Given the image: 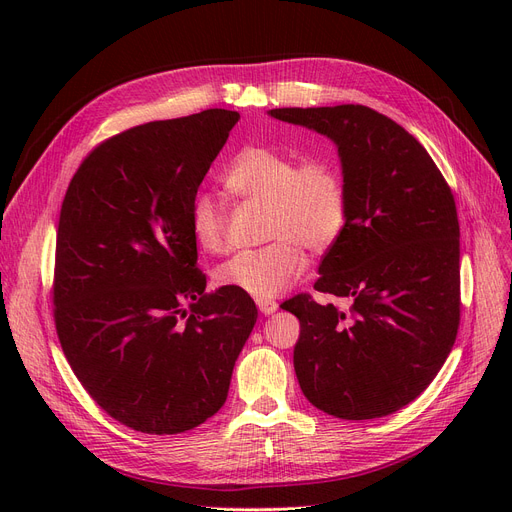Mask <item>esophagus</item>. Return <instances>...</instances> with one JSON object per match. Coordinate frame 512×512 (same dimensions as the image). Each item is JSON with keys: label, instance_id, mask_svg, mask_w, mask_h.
<instances>
[{"label": "esophagus", "instance_id": "obj_1", "mask_svg": "<svg viewBox=\"0 0 512 512\" xmlns=\"http://www.w3.org/2000/svg\"><path fill=\"white\" fill-rule=\"evenodd\" d=\"M255 303H257V307L263 315H272V313L278 311V303L272 301V299H257Z\"/></svg>", "mask_w": 512, "mask_h": 512}]
</instances>
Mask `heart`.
I'll list each match as a JSON object with an SVG mask.
<instances>
[{
	"label": "heart",
	"mask_w": 512,
	"mask_h": 512,
	"mask_svg": "<svg viewBox=\"0 0 512 512\" xmlns=\"http://www.w3.org/2000/svg\"><path fill=\"white\" fill-rule=\"evenodd\" d=\"M228 191L251 203L267 205L265 238L270 245L232 255L215 270L224 288L272 299L307 270L303 247L324 253L338 240L346 222V188L326 159L299 161L263 145L240 149L224 172ZM191 230L207 253H222L228 242L224 203L199 193L191 205Z\"/></svg>",
	"instance_id": "1"
}]
</instances>
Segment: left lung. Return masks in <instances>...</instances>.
<instances>
[{
	"instance_id": "1",
	"label": "left lung",
	"mask_w": 512,
	"mask_h": 512,
	"mask_svg": "<svg viewBox=\"0 0 512 512\" xmlns=\"http://www.w3.org/2000/svg\"><path fill=\"white\" fill-rule=\"evenodd\" d=\"M270 116L326 134L338 147L346 222L321 259L317 292H301L294 371L313 407L375 419L415 400L442 369L461 321V230L448 182L423 145L367 105L280 107Z\"/></svg>"
}]
</instances>
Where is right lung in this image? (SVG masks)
I'll return each mask as SVG.
<instances>
[{"instance_id":"add662e5","label":"right lung","mask_w":512,"mask_h":512,"mask_svg":"<svg viewBox=\"0 0 512 512\" xmlns=\"http://www.w3.org/2000/svg\"><path fill=\"white\" fill-rule=\"evenodd\" d=\"M238 112L205 110L99 143L66 191L53 319L83 388L116 421L170 436L226 402L257 307L205 292L191 205Z\"/></svg>"}]
</instances>
